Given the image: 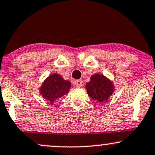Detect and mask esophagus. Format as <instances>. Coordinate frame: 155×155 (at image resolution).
<instances>
[{
	"label": "esophagus",
	"instance_id": "34e87169",
	"mask_svg": "<svg viewBox=\"0 0 155 155\" xmlns=\"http://www.w3.org/2000/svg\"><path fill=\"white\" fill-rule=\"evenodd\" d=\"M74 85L76 86V87H81L83 86V81H81V79L76 80V81H74Z\"/></svg>",
	"mask_w": 155,
	"mask_h": 155
}]
</instances>
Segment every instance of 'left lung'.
<instances>
[{
	"label": "left lung",
	"instance_id": "obj_1",
	"mask_svg": "<svg viewBox=\"0 0 155 155\" xmlns=\"http://www.w3.org/2000/svg\"><path fill=\"white\" fill-rule=\"evenodd\" d=\"M87 92L89 97L96 102H107L110 97L115 91L113 81L101 74H94L91 76L90 81L86 84Z\"/></svg>",
	"mask_w": 155,
	"mask_h": 155
}]
</instances>
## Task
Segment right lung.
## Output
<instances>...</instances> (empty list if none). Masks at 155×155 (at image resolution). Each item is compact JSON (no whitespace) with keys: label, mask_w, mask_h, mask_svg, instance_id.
<instances>
[{"label":"right lung","mask_w":155,"mask_h":155,"mask_svg":"<svg viewBox=\"0 0 155 155\" xmlns=\"http://www.w3.org/2000/svg\"><path fill=\"white\" fill-rule=\"evenodd\" d=\"M71 87L70 81L64 80L60 74L55 73L44 80L40 87V94L53 105L56 100L68 94Z\"/></svg>","instance_id":"obj_1"}]
</instances>
